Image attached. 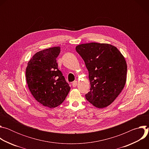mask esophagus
I'll list each match as a JSON object with an SVG mask.
<instances>
[{
    "label": "esophagus",
    "instance_id": "34e87169",
    "mask_svg": "<svg viewBox=\"0 0 149 149\" xmlns=\"http://www.w3.org/2000/svg\"><path fill=\"white\" fill-rule=\"evenodd\" d=\"M77 86V81H74L72 82V87H76Z\"/></svg>",
    "mask_w": 149,
    "mask_h": 149
}]
</instances>
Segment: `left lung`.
Listing matches in <instances>:
<instances>
[{
	"label": "left lung",
	"instance_id": "8db88e82",
	"mask_svg": "<svg viewBox=\"0 0 149 149\" xmlns=\"http://www.w3.org/2000/svg\"><path fill=\"white\" fill-rule=\"evenodd\" d=\"M75 49L88 71L91 87L85 95L86 99L97 108L107 107L125 86L127 67L124 56L116 47L107 44L92 42Z\"/></svg>",
	"mask_w": 149,
	"mask_h": 149
}]
</instances>
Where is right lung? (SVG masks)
<instances>
[{
	"label": "right lung",
	"mask_w": 149,
	"mask_h": 149,
	"mask_svg": "<svg viewBox=\"0 0 149 149\" xmlns=\"http://www.w3.org/2000/svg\"><path fill=\"white\" fill-rule=\"evenodd\" d=\"M59 47L36 53L28 63L26 78L29 89L39 103L51 109L65 100L71 88L58 68Z\"/></svg>",
	"instance_id": "right-lung-1"
}]
</instances>
